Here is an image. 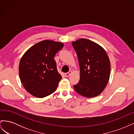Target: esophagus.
<instances>
[{"mask_svg": "<svg viewBox=\"0 0 134 134\" xmlns=\"http://www.w3.org/2000/svg\"><path fill=\"white\" fill-rule=\"evenodd\" d=\"M71 72H72V71H71V70H70L68 72H66V73H65V76H66V77L69 76L70 75V74H71Z\"/></svg>", "mask_w": 134, "mask_h": 134, "instance_id": "esophagus-1", "label": "esophagus"}]
</instances>
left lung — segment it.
I'll use <instances>...</instances> for the list:
<instances>
[{
	"instance_id": "left-lung-1",
	"label": "left lung",
	"mask_w": 134,
	"mask_h": 134,
	"mask_svg": "<svg viewBox=\"0 0 134 134\" xmlns=\"http://www.w3.org/2000/svg\"><path fill=\"white\" fill-rule=\"evenodd\" d=\"M79 61L80 80L75 91L85 97L99 95L106 88L111 72L108 56L103 47L86 38L72 42Z\"/></svg>"
}]
</instances>
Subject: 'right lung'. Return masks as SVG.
Instances as JSON below:
<instances>
[{"instance_id": "obj_1", "label": "right lung", "mask_w": 134, "mask_h": 134, "mask_svg": "<svg viewBox=\"0 0 134 134\" xmlns=\"http://www.w3.org/2000/svg\"><path fill=\"white\" fill-rule=\"evenodd\" d=\"M63 46L62 42L43 40L23 55L19 62V75L24 88L32 96L43 98L56 90L62 76L54 58Z\"/></svg>"}]
</instances>
